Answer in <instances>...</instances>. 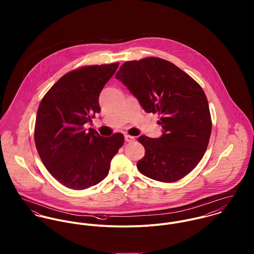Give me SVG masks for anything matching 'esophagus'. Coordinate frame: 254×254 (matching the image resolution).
Segmentation results:
<instances>
[{
    "instance_id": "esophagus-1",
    "label": "esophagus",
    "mask_w": 254,
    "mask_h": 254,
    "mask_svg": "<svg viewBox=\"0 0 254 254\" xmlns=\"http://www.w3.org/2000/svg\"><path fill=\"white\" fill-rule=\"evenodd\" d=\"M125 141L128 143H131V142L135 141V138L132 136H129V135H125Z\"/></svg>"
}]
</instances>
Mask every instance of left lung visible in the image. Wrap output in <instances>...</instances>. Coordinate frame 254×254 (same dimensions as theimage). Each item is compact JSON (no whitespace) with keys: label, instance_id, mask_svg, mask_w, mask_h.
<instances>
[{"label":"left lung","instance_id":"1","mask_svg":"<svg viewBox=\"0 0 254 254\" xmlns=\"http://www.w3.org/2000/svg\"><path fill=\"white\" fill-rule=\"evenodd\" d=\"M138 99L145 112L158 113L160 138L140 136L145 156L139 171L171 183L188 175L201 160L211 134V117L201 87L172 63L146 58L126 62L115 75Z\"/></svg>","mask_w":254,"mask_h":254}]
</instances>
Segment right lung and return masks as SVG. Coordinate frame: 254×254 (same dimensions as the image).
<instances>
[{
  "instance_id": "right-lung-1",
  "label": "right lung",
  "mask_w": 254,
  "mask_h": 254,
  "mask_svg": "<svg viewBox=\"0 0 254 254\" xmlns=\"http://www.w3.org/2000/svg\"><path fill=\"white\" fill-rule=\"evenodd\" d=\"M118 64L66 73L40 103L34 131L37 150L47 170L66 188L85 190L103 181L124 143L121 133L102 137L92 128L84 129L101 111L99 96Z\"/></svg>"
}]
</instances>
